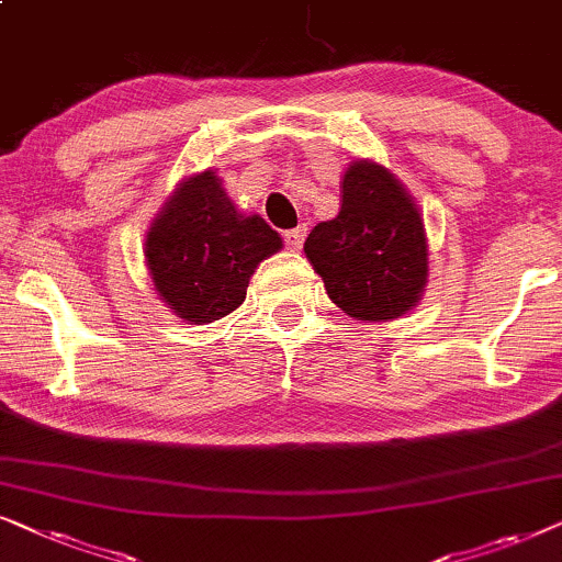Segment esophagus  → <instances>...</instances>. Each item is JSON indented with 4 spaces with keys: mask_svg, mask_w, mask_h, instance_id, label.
Returning a JSON list of instances; mask_svg holds the SVG:
<instances>
[{
    "mask_svg": "<svg viewBox=\"0 0 562 562\" xmlns=\"http://www.w3.org/2000/svg\"><path fill=\"white\" fill-rule=\"evenodd\" d=\"M305 226H297V228H290V231H285V234H282V238H285V244H288V249H301L303 246V241H305Z\"/></svg>",
    "mask_w": 562,
    "mask_h": 562,
    "instance_id": "esophagus-1",
    "label": "esophagus"
}]
</instances>
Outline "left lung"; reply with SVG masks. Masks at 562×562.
I'll list each match as a JSON object with an SVG mask.
<instances>
[{"instance_id":"obj_1","label":"left lung","mask_w":562,"mask_h":562,"mask_svg":"<svg viewBox=\"0 0 562 562\" xmlns=\"http://www.w3.org/2000/svg\"><path fill=\"white\" fill-rule=\"evenodd\" d=\"M305 257L344 313L359 321L398 318L426 285L424 221L391 171L355 161L341 182V211L305 238Z\"/></svg>"}]
</instances>
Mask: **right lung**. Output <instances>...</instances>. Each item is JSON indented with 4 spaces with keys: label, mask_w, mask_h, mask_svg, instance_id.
I'll use <instances>...</instances> for the list:
<instances>
[{
    "label": "right lung",
    "mask_w": 562,
    "mask_h": 562,
    "mask_svg": "<svg viewBox=\"0 0 562 562\" xmlns=\"http://www.w3.org/2000/svg\"><path fill=\"white\" fill-rule=\"evenodd\" d=\"M282 238L259 215H241L213 171L190 177L146 238V265L161 301L190 324H211L244 303L261 259Z\"/></svg>",
    "instance_id": "obj_1"
}]
</instances>
